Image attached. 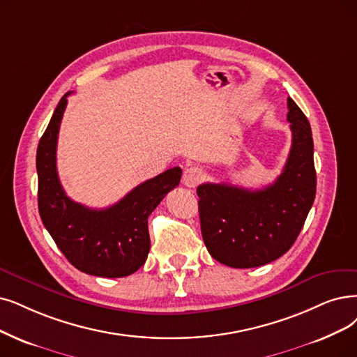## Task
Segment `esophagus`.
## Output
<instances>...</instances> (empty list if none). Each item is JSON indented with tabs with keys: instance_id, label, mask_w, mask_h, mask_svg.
I'll return each mask as SVG.
<instances>
[{
	"instance_id": "esophagus-1",
	"label": "esophagus",
	"mask_w": 357,
	"mask_h": 357,
	"mask_svg": "<svg viewBox=\"0 0 357 357\" xmlns=\"http://www.w3.org/2000/svg\"><path fill=\"white\" fill-rule=\"evenodd\" d=\"M202 177H204V173L201 168L188 167L183 173V184L188 188H195V186H197L199 181L202 180Z\"/></svg>"
}]
</instances>
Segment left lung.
Instances as JSON below:
<instances>
[{"label":"left lung","mask_w":357,"mask_h":357,"mask_svg":"<svg viewBox=\"0 0 357 357\" xmlns=\"http://www.w3.org/2000/svg\"><path fill=\"white\" fill-rule=\"evenodd\" d=\"M287 107L291 149L273 184L250 190L204 183L196 189L205 246L227 266L255 268L278 259L293 246L315 201L310 124L291 98Z\"/></svg>","instance_id":"8db88e82"}]
</instances>
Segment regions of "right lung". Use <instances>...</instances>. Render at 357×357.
I'll list each match as a JSON object with an SVG mask.
<instances>
[{
	"instance_id": "add662e5",
	"label": "right lung",
	"mask_w": 357,
	"mask_h": 357,
	"mask_svg": "<svg viewBox=\"0 0 357 357\" xmlns=\"http://www.w3.org/2000/svg\"><path fill=\"white\" fill-rule=\"evenodd\" d=\"M70 93L56 105L38 145L39 215L67 261L82 273L104 278L127 277L145 264L151 248L148 217L178 186L181 168H169L144 181L105 209L71 201L56 173V139Z\"/></svg>"
}]
</instances>
